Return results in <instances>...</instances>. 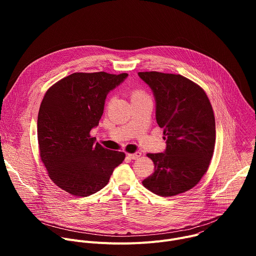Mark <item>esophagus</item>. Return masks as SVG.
<instances>
[{"mask_svg": "<svg viewBox=\"0 0 256 256\" xmlns=\"http://www.w3.org/2000/svg\"><path fill=\"white\" fill-rule=\"evenodd\" d=\"M140 155H142V154H140V152H136V153H134V154H128V156L130 159H132V160H136V159L140 158Z\"/></svg>", "mask_w": 256, "mask_h": 256, "instance_id": "esophagus-1", "label": "esophagus"}]
</instances>
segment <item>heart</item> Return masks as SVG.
Wrapping results in <instances>:
<instances>
[{
    "label": "heart",
    "instance_id": "obj_1",
    "mask_svg": "<svg viewBox=\"0 0 256 256\" xmlns=\"http://www.w3.org/2000/svg\"><path fill=\"white\" fill-rule=\"evenodd\" d=\"M142 97H148V96L146 95V93H144L142 90H134L132 93V100L138 99V98H142Z\"/></svg>",
    "mask_w": 256,
    "mask_h": 256
}]
</instances>
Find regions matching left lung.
Instances as JSON below:
<instances>
[{
	"label": "left lung",
	"mask_w": 256,
	"mask_h": 256,
	"mask_svg": "<svg viewBox=\"0 0 256 256\" xmlns=\"http://www.w3.org/2000/svg\"><path fill=\"white\" fill-rule=\"evenodd\" d=\"M156 101V120L164 130V153L147 154L155 165L142 184L160 196L194 188L208 171L214 154L216 122L206 92L181 75L140 72Z\"/></svg>",
	"instance_id": "8db88e82"
}]
</instances>
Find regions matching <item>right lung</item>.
Returning a JSON list of instances; mask_svg holds the SVG:
<instances>
[{
	"instance_id": "add662e5",
	"label": "right lung",
	"mask_w": 256,
	"mask_h": 256,
	"mask_svg": "<svg viewBox=\"0 0 256 256\" xmlns=\"http://www.w3.org/2000/svg\"><path fill=\"white\" fill-rule=\"evenodd\" d=\"M128 75L74 72L52 85L40 104L38 138L50 178L62 190L88 196L102 190L124 153L103 148L90 132L108 94Z\"/></svg>"
}]
</instances>
